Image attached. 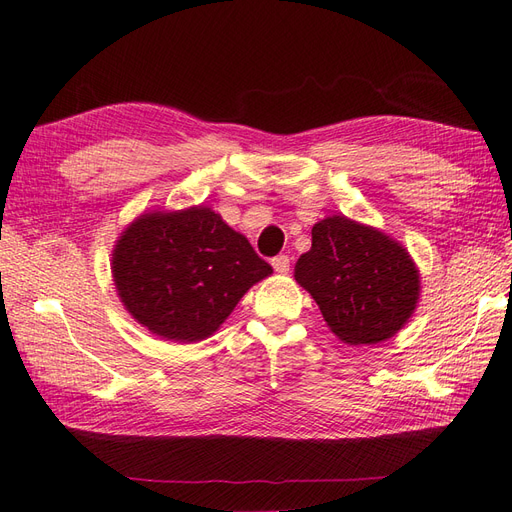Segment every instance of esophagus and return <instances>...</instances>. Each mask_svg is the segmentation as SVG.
<instances>
[{
    "instance_id": "34e87169",
    "label": "esophagus",
    "mask_w": 512,
    "mask_h": 512,
    "mask_svg": "<svg viewBox=\"0 0 512 512\" xmlns=\"http://www.w3.org/2000/svg\"><path fill=\"white\" fill-rule=\"evenodd\" d=\"M271 265H273V269L278 271V273H288V267H290V258L288 256H284V254H280V256H275V258H271Z\"/></svg>"
}]
</instances>
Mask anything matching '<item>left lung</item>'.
I'll list each match as a JSON object with an SVG mask.
<instances>
[{
	"label": "left lung",
	"instance_id": "1",
	"mask_svg": "<svg viewBox=\"0 0 512 512\" xmlns=\"http://www.w3.org/2000/svg\"><path fill=\"white\" fill-rule=\"evenodd\" d=\"M295 280L319 306L327 327L349 347L396 336L420 301V269L407 247L379 228L331 215L312 226V247Z\"/></svg>",
	"mask_w": 512,
	"mask_h": 512
}]
</instances>
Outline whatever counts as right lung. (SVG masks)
I'll use <instances>...</instances> for the list:
<instances>
[{
	"instance_id": "right-lung-1",
	"label": "right lung",
	"mask_w": 512,
	"mask_h": 512,
	"mask_svg": "<svg viewBox=\"0 0 512 512\" xmlns=\"http://www.w3.org/2000/svg\"><path fill=\"white\" fill-rule=\"evenodd\" d=\"M271 273L250 241L204 204L144 211L112 250L124 310L150 334L183 344L213 336L247 290Z\"/></svg>"
}]
</instances>
